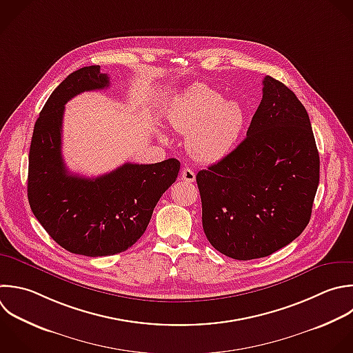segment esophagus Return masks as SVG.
<instances>
[{
  "mask_svg": "<svg viewBox=\"0 0 353 353\" xmlns=\"http://www.w3.org/2000/svg\"><path fill=\"white\" fill-rule=\"evenodd\" d=\"M181 178H182V181H185V182H194L196 174H194V171H192L190 168H183V171H182V174H181Z\"/></svg>",
  "mask_w": 353,
  "mask_h": 353,
  "instance_id": "1",
  "label": "esophagus"
}]
</instances>
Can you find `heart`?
Returning <instances> with one entry per match:
<instances>
[{
	"mask_svg": "<svg viewBox=\"0 0 353 353\" xmlns=\"http://www.w3.org/2000/svg\"><path fill=\"white\" fill-rule=\"evenodd\" d=\"M168 124L188 135L189 153L201 163H216L226 157L239 142L245 125V112L236 101L204 84L182 91L167 113Z\"/></svg>",
	"mask_w": 353,
	"mask_h": 353,
	"instance_id": "obj_1",
	"label": "heart"
}]
</instances>
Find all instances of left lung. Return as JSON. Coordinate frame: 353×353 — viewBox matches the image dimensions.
<instances>
[{"label": "left lung", "mask_w": 353, "mask_h": 353, "mask_svg": "<svg viewBox=\"0 0 353 353\" xmlns=\"http://www.w3.org/2000/svg\"><path fill=\"white\" fill-rule=\"evenodd\" d=\"M319 170L303 105L283 83L266 76L245 139L196 175L211 245L248 261L290 244L310 219Z\"/></svg>", "instance_id": "obj_1"}]
</instances>
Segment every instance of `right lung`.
<instances>
[{
  "instance_id": "add662e5",
  "label": "right lung",
  "mask_w": 353,
  "mask_h": 353,
  "mask_svg": "<svg viewBox=\"0 0 353 353\" xmlns=\"http://www.w3.org/2000/svg\"><path fill=\"white\" fill-rule=\"evenodd\" d=\"M109 83L101 66L69 74L44 105L29 153L28 197L34 216L61 247L85 256L114 255L134 245L181 168L176 159H168L125 163L97 178L68 171L62 157L65 105L81 92L105 90Z\"/></svg>"
}]
</instances>
